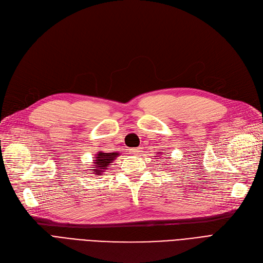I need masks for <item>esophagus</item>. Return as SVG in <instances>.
<instances>
[{
    "label": "esophagus",
    "mask_w": 263,
    "mask_h": 263,
    "mask_svg": "<svg viewBox=\"0 0 263 263\" xmlns=\"http://www.w3.org/2000/svg\"><path fill=\"white\" fill-rule=\"evenodd\" d=\"M130 153H131L132 155H136V154H140V153H141V149H140V148H131Z\"/></svg>",
    "instance_id": "34e87169"
}]
</instances>
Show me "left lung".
<instances>
[{"label": "left lung", "instance_id": "obj_1", "mask_svg": "<svg viewBox=\"0 0 263 263\" xmlns=\"http://www.w3.org/2000/svg\"><path fill=\"white\" fill-rule=\"evenodd\" d=\"M159 155H161V153H159ZM156 157H157V156H156ZM160 159H161V158H160ZM167 159H168V158H167Z\"/></svg>", "mask_w": 263, "mask_h": 263}]
</instances>
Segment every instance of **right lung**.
<instances>
[{
    "label": "right lung",
    "mask_w": 263,
    "mask_h": 263,
    "mask_svg": "<svg viewBox=\"0 0 263 263\" xmlns=\"http://www.w3.org/2000/svg\"><path fill=\"white\" fill-rule=\"evenodd\" d=\"M119 156V153H103L100 152L98 155H96V160L93 162L92 171H95L93 174L96 175H102L105 170H107V166Z\"/></svg>",
    "instance_id": "right-lung-1"
}]
</instances>
